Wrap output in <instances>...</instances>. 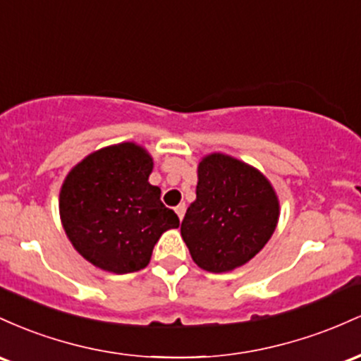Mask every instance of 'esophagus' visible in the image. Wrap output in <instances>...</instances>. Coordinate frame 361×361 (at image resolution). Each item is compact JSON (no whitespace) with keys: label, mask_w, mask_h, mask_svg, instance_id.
Segmentation results:
<instances>
[{"label":"esophagus","mask_w":361,"mask_h":361,"mask_svg":"<svg viewBox=\"0 0 361 361\" xmlns=\"http://www.w3.org/2000/svg\"><path fill=\"white\" fill-rule=\"evenodd\" d=\"M176 213H177V216H179V220H182V218H184V213H185V204H184V202H180L179 206H176Z\"/></svg>","instance_id":"esophagus-1"}]
</instances>
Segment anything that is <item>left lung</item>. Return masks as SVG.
<instances>
[{
	"label": "left lung",
	"mask_w": 361,
	"mask_h": 361,
	"mask_svg": "<svg viewBox=\"0 0 361 361\" xmlns=\"http://www.w3.org/2000/svg\"><path fill=\"white\" fill-rule=\"evenodd\" d=\"M278 218L276 192L257 169L212 153L200 161L196 201L185 212L180 235L201 269L226 273L268 244Z\"/></svg>",
	"instance_id": "left-lung-1"
}]
</instances>
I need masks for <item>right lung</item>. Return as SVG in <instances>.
Here are the masks:
<instances>
[{
    "label": "right lung",
    "mask_w": 361,
    "mask_h": 361,
    "mask_svg": "<svg viewBox=\"0 0 361 361\" xmlns=\"http://www.w3.org/2000/svg\"><path fill=\"white\" fill-rule=\"evenodd\" d=\"M153 160L136 143L90 153L75 165L59 192V214L68 238L97 268L116 274L147 268L161 233L179 216L148 182Z\"/></svg>",
    "instance_id": "right-lung-1"
}]
</instances>
